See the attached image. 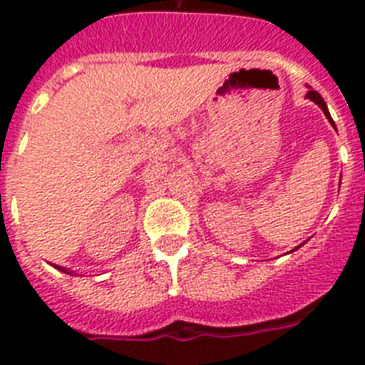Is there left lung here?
I'll use <instances>...</instances> for the list:
<instances>
[{
  "label": "left lung",
  "mask_w": 365,
  "mask_h": 365,
  "mask_svg": "<svg viewBox=\"0 0 365 365\" xmlns=\"http://www.w3.org/2000/svg\"><path fill=\"white\" fill-rule=\"evenodd\" d=\"M307 98H311L312 102H317V104L320 106V108H322L324 113H326V117H328V121L331 123V125H334V119H331V115H329L328 108H326V102H324L322 96H320V94H318L317 91H309V93H307ZM334 126H335V125H334Z\"/></svg>",
  "instance_id": "8db88e82"
}]
</instances>
